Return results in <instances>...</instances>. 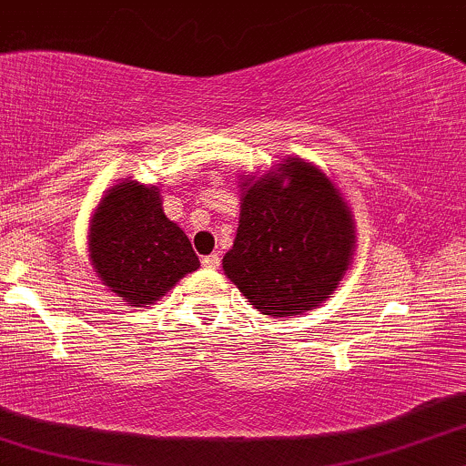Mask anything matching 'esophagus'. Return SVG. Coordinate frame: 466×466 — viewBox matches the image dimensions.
<instances>
[{
    "instance_id": "34e87169",
    "label": "esophagus",
    "mask_w": 466,
    "mask_h": 466,
    "mask_svg": "<svg viewBox=\"0 0 466 466\" xmlns=\"http://www.w3.org/2000/svg\"><path fill=\"white\" fill-rule=\"evenodd\" d=\"M201 265H203V267H208V269H218V265H221V258H218V254L203 256V258H201Z\"/></svg>"
}]
</instances>
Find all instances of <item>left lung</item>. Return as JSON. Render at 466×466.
Here are the masks:
<instances>
[{
	"label": "left lung",
	"mask_w": 466,
	"mask_h": 466,
	"mask_svg": "<svg viewBox=\"0 0 466 466\" xmlns=\"http://www.w3.org/2000/svg\"><path fill=\"white\" fill-rule=\"evenodd\" d=\"M240 217L223 271L263 315H304L329 300L355 254V218L335 181L302 157L240 175Z\"/></svg>",
	"instance_id": "obj_1"
}]
</instances>
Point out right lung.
Listing matches in <instances>:
<instances>
[{"label": "right lung", "mask_w": 466, "mask_h": 466, "mask_svg": "<svg viewBox=\"0 0 466 466\" xmlns=\"http://www.w3.org/2000/svg\"><path fill=\"white\" fill-rule=\"evenodd\" d=\"M96 276L127 307H147L199 269L188 237L164 215L157 186L125 179L105 190L89 218Z\"/></svg>", "instance_id": "1"}]
</instances>
